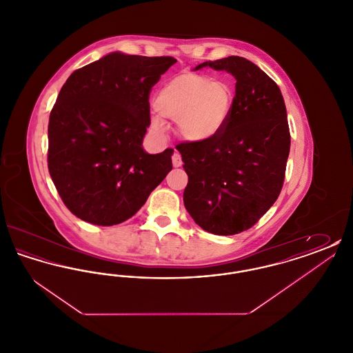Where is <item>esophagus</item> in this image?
I'll list each match as a JSON object with an SVG mask.
<instances>
[{
  "label": "esophagus",
  "instance_id": "esophagus-1",
  "mask_svg": "<svg viewBox=\"0 0 353 353\" xmlns=\"http://www.w3.org/2000/svg\"><path fill=\"white\" fill-rule=\"evenodd\" d=\"M172 164L174 168H179L183 165V159H181V154L177 151H174V153L172 154Z\"/></svg>",
  "mask_w": 353,
  "mask_h": 353
}]
</instances>
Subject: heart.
I'll use <instances>...</instances> for the list:
<instances>
[{
  "label": "heart",
  "instance_id": "1",
  "mask_svg": "<svg viewBox=\"0 0 353 353\" xmlns=\"http://www.w3.org/2000/svg\"><path fill=\"white\" fill-rule=\"evenodd\" d=\"M234 103V87L223 79L186 72L164 84L153 101L157 117L154 131L164 128L163 119L177 120V132L188 141L213 139L225 128Z\"/></svg>",
  "mask_w": 353,
  "mask_h": 353
}]
</instances>
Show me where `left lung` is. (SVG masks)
Masks as SVG:
<instances>
[{
	"label": "left lung",
	"mask_w": 353,
	"mask_h": 353,
	"mask_svg": "<svg viewBox=\"0 0 353 353\" xmlns=\"http://www.w3.org/2000/svg\"><path fill=\"white\" fill-rule=\"evenodd\" d=\"M236 81L225 128L205 141L176 145L188 185L184 205L203 230L234 235L254 226L276 201L290 153L285 101L269 75L242 57L203 62Z\"/></svg>",
	"instance_id": "8db88e82"
}]
</instances>
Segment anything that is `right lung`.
Masks as SVG:
<instances>
[{
    "label": "right lung",
    "mask_w": 353,
    "mask_h": 353,
    "mask_svg": "<svg viewBox=\"0 0 353 353\" xmlns=\"http://www.w3.org/2000/svg\"><path fill=\"white\" fill-rule=\"evenodd\" d=\"M173 57L111 52L75 70L49 119L48 167L68 210L92 225L131 219L172 169L173 150H143L150 94Z\"/></svg>",
    "instance_id": "1"
}]
</instances>
